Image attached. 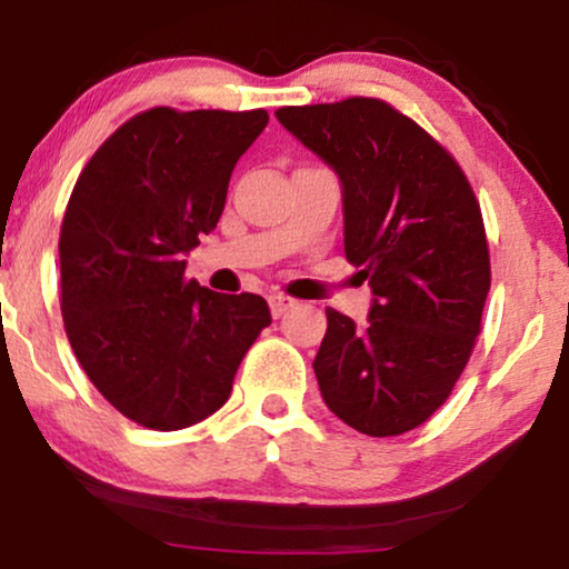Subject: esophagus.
<instances>
[{"label":"esophagus","mask_w":569,"mask_h":569,"mask_svg":"<svg viewBox=\"0 0 569 569\" xmlns=\"http://www.w3.org/2000/svg\"><path fill=\"white\" fill-rule=\"evenodd\" d=\"M295 306H298V300L290 298V295H271V298H269V308H271V316H274V318L284 316L287 310H292Z\"/></svg>","instance_id":"esophagus-1"}]
</instances>
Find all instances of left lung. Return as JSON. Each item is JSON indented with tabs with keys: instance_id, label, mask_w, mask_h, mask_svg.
<instances>
[{
	"instance_id": "obj_1",
	"label": "left lung",
	"mask_w": 569,
	"mask_h": 569,
	"mask_svg": "<svg viewBox=\"0 0 569 569\" xmlns=\"http://www.w3.org/2000/svg\"><path fill=\"white\" fill-rule=\"evenodd\" d=\"M279 123L341 178L345 253L368 323L326 308L313 370L341 422L370 438L425 425L453 391L492 282L477 193L453 154L380 98L284 106Z\"/></svg>"
}]
</instances>
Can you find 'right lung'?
<instances>
[{"label": "right lung", "instance_id": "1", "mask_svg": "<svg viewBox=\"0 0 569 569\" xmlns=\"http://www.w3.org/2000/svg\"><path fill=\"white\" fill-rule=\"evenodd\" d=\"M256 111L158 106L121 123L77 178L59 232L61 316L103 399L147 430H183L228 401L238 365L271 323L259 295L186 277L212 232Z\"/></svg>", "mask_w": 569, "mask_h": 569}]
</instances>
